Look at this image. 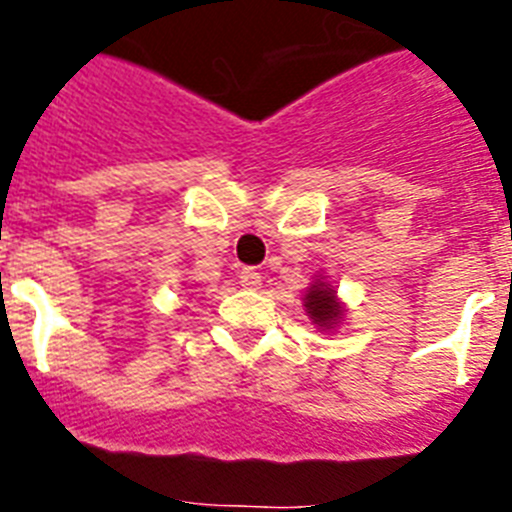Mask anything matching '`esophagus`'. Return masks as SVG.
Here are the masks:
<instances>
[{
    "label": "esophagus",
    "mask_w": 512,
    "mask_h": 512,
    "mask_svg": "<svg viewBox=\"0 0 512 512\" xmlns=\"http://www.w3.org/2000/svg\"><path fill=\"white\" fill-rule=\"evenodd\" d=\"M239 284L244 289H260V284H263V276H260L255 268H244V271L239 273Z\"/></svg>",
    "instance_id": "1"
}]
</instances>
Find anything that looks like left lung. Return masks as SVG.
<instances>
[{"instance_id": "obj_1", "label": "left lung", "mask_w": 512, "mask_h": 512, "mask_svg": "<svg viewBox=\"0 0 512 512\" xmlns=\"http://www.w3.org/2000/svg\"><path fill=\"white\" fill-rule=\"evenodd\" d=\"M303 303L305 313L311 316L313 324H319V329L337 327L342 319V313H345V308H342V303L337 300V292L332 289V284H327V281L321 279H316L311 287H308Z\"/></svg>"}]
</instances>
